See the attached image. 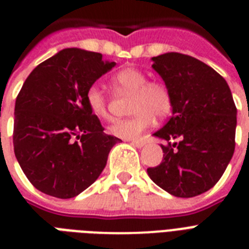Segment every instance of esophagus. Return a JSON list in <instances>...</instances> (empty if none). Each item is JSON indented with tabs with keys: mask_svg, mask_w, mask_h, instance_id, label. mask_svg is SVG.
Returning a JSON list of instances; mask_svg holds the SVG:
<instances>
[{
	"mask_svg": "<svg viewBox=\"0 0 249 249\" xmlns=\"http://www.w3.org/2000/svg\"><path fill=\"white\" fill-rule=\"evenodd\" d=\"M131 144L132 146L137 147V148H141V147L144 146V142L143 141H131Z\"/></svg>",
	"mask_w": 249,
	"mask_h": 249,
	"instance_id": "1",
	"label": "esophagus"
}]
</instances>
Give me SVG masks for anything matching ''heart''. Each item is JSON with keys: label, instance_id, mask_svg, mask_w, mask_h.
Instances as JSON below:
<instances>
[{"label": "heart", "instance_id": "obj_1", "mask_svg": "<svg viewBox=\"0 0 249 249\" xmlns=\"http://www.w3.org/2000/svg\"><path fill=\"white\" fill-rule=\"evenodd\" d=\"M112 85L121 91L135 94L132 101V117L117 120L108 127L112 136L122 140H136L155 123L156 116L164 117L172 109L169 89L160 81H148L146 74L136 68H123L111 78ZM86 102L97 117L109 118L108 101L102 91L91 86L86 92Z\"/></svg>", "mask_w": 249, "mask_h": 249}]
</instances>
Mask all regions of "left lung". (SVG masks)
Instances as JSON below:
<instances>
[{
    "label": "left lung",
    "instance_id": "8db88e82",
    "mask_svg": "<svg viewBox=\"0 0 249 249\" xmlns=\"http://www.w3.org/2000/svg\"><path fill=\"white\" fill-rule=\"evenodd\" d=\"M152 59L172 96V116L155 133L167 142L163 160L147 172L166 192L190 198L211 190L230 163L236 105L226 80L199 59L178 52Z\"/></svg>",
    "mask_w": 249,
    "mask_h": 249
}]
</instances>
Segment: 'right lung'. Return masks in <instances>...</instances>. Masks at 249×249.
I'll return each mask as SVG.
<instances>
[{"mask_svg":"<svg viewBox=\"0 0 249 249\" xmlns=\"http://www.w3.org/2000/svg\"><path fill=\"white\" fill-rule=\"evenodd\" d=\"M114 65L97 52L66 48L26 78L15 105L13 149L41 192L72 198L102 173L120 138L103 132L86 92Z\"/></svg>","mask_w":249,"mask_h":249,"instance_id":"right-lung-1","label":"right lung"}]
</instances>
